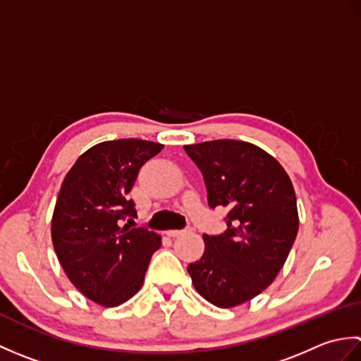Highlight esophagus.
Listing matches in <instances>:
<instances>
[{
	"label": "esophagus",
	"mask_w": 361,
	"mask_h": 361,
	"mask_svg": "<svg viewBox=\"0 0 361 361\" xmlns=\"http://www.w3.org/2000/svg\"><path fill=\"white\" fill-rule=\"evenodd\" d=\"M190 231V228H186V229H171V231H167L166 234L169 237H178V235H183Z\"/></svg>",
	"instance_id": "34e87169"
}]
</instances>
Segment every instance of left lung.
Instances as JSON below:
<instances>
[{
  "instance_id": "1",
  "label": "left lung",
  "mask_w": 361,
  "mask_h": 361,
  "mask_svg": "<svg viewBox=\"0 0 361 361\" xmlns=\"http://www.w3.org/2000/svg\"><path fill=\"white\" fill-rule=\"evenodd\" d=\"M185 150L203 173L209 208L229 211L226 231L203 235V256L188 271L206 301L234 307L265 290L286 264L299 226L295 189L255 144L216 140Z\"/></svg>"
}]
</instances>
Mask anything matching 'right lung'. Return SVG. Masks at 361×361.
<instances>
[{
    "label": "right lung",
    "instance_id": "1",
    "mask_svg": "<svg viewBox=\"0 0 361 361\" xmlns=\"http://www.w3.org/2000/svg\"><path fill=\"white\" fill-rule=\"evenodd\" d=\"M161 149L135 137L101 142L78 158L60 188L51 224L54 250L74 287L105 307L137 293L161 247L159 234L123 224L136 217L128 192L137 172Z\"/></svg>",
    "mask_w": 361,
    "mask_h": 361
}]
</instances>
